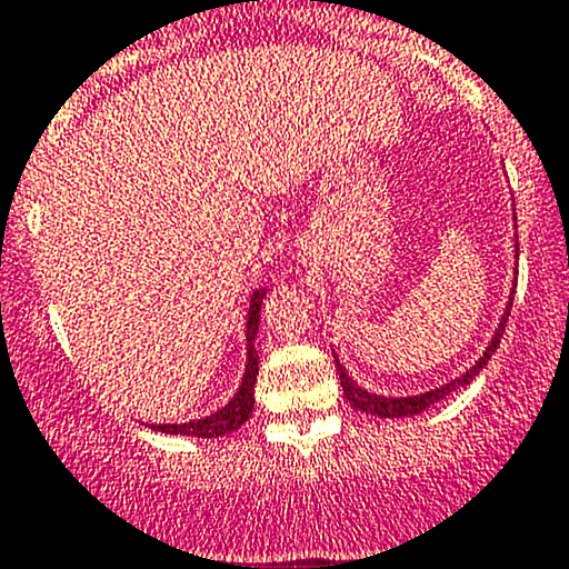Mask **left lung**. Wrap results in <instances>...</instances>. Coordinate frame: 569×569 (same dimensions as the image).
Masks as SVG:
<instances>
[{
	"instance_id": "8db88e82",
	"label": "left lung",
	"mask_w": 569,
	"mask_h": 569,
	"mask_svg": "<svg viewBox=\"0 0 569 569\" xmlns=\"http://www.w3.org/2000/svg\"><path fill=\"white\" fill-rule=\"evenodd\" d=\"M510 306H513V296H510L508 301V309L506 315H502V322L500 328L495 330V338H491V343L487 347V352L483 357H478V362L470 370H465L462 376L455 381H449V385L443 387H436L430 389V392H422V395H411V398H385V395H373L368 392V389L357 387L352 379H349L347 368L341 366V362L336 360V368H338V379H341V387H343V395H347V400L352 403L355 408H360V411L370 413V417H381V419H400V417H417V413L427 411L430 406H436L438 400H443L446 395H451L455 389L459 387H468L470 381L476 379L478 370L489 362V357L497 352V347H500V338H502V330H506V322H508V315H510Z\"/></svg>"
}]
</instances>
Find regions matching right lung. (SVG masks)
Segmentation results:
<instances>
[{"label":"right lung","instance_id":"1","mask_svg":"<svg viewBox=\"0 0 569 569\" xmlns=\"http://www.w3.org/2000/svg\"><path fill=\"white\" fill-rule=\"evenodd\" d=\"M266 290H254L250 298V315H247V370L241 379L239 392L233 395L231 403L222 406L220 411L209 417L196 419L184 425H152L158 432H171V436H190V438H220L228 432L239 430L250 419L254 408V379H258V355H254V336L260 325V303H263Z\"/></svg>","mask_w":569,"mask_h":569}]
</instances>
